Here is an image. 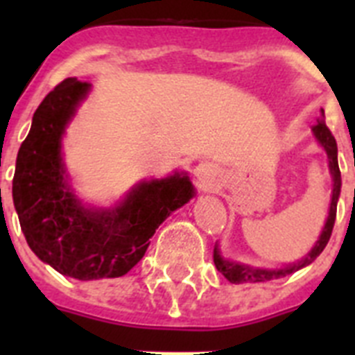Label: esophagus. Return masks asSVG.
Masks as SVG:
<instances>
[{
	"label": "esophagus",
	"instance_id": "esophagus-1",
	"mask_svg": "<svg viewBox=\"0 0 355 355\" xmlns=\"http://www.w3.org/2000/svg\"><path fill=\"white\" fill-rule=\"evenodd\" d=\"M193 172H196L197 180H199L202 184L209 183V181H211L213 178H215V174H216L215 167H213L211 163H208V162L199 163V165H197L196 171H193Z\"/></svg>",
	"mask_w": 355,
	"mask_h": 355
}]
</instances>
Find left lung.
I'll return each instance as SVG.
<instances>
[{
	"mask_svg": "<svg viewBox=\"0 0 355 355\" xmlns=\"http://www.w3.org/2000/svg\"><path fill=\"white\" fill-rule=\"evenodd\" d=\"M313 133H315V137H316V140L320 142V146L324 147L325 153H327L329 168H331L332 181H334V184H332V199H331V209H329L327 222H325L324 229H322V234H320V238L316 240L315 247H313L311 252L307 254L304 259H300L299 263L288 265V266H284V268H279V270L252 268V266H249V265H241V263L229 261V259L222 258L218 247H215V250H213V261H215L216 270L220 272V274L227 279L229 283H233V284L263 283V281H272V279L284 277V275L291 274V272L300 270V268H304V266H307L309 263L315 261L320 254H322V250L325 249V245H327L329 238H331V234H332V227H334V220H336L338 197H340V192H341V172H340V167H338L336 140H334V137H332L331 130L325 126L324 110H322V114H320L318 122H316L315 126H313Z\"/></svg>",
	"mask_w": 355,
	"mask_h": 355,
	"instance_id": "8db88e82",
	"label": "left lung"
}]
</instances>
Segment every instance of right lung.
Here are the masks:
<instances>
[{"label":"right lung","instance_id":"obj_1","mask_svg":"<svg viewBox=\"0 0 355 355\" xmlns=\"http://www.w3.org/2000/svg\"><path fill=\"white\" fill-rule=\"evenodd\" d=\"M90 90L67 78L44 97L15 162L12 197L33 252L80 281L121 277L144 258L149 238L172 211L193 197L184 174L144 181L114 209L85 208L67 183L62 135Z\"/></svg>","mask_w":355,"mask_h":355}]
</instances>
